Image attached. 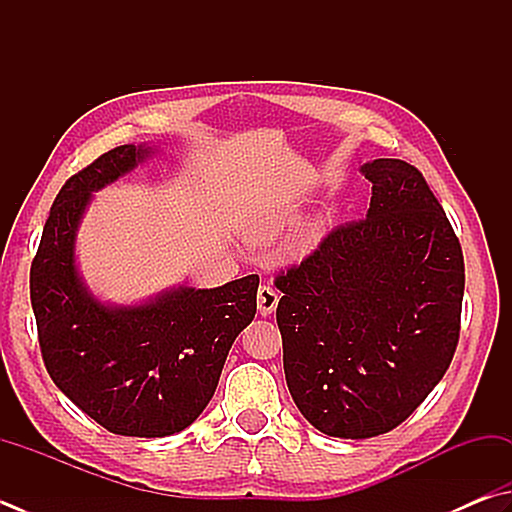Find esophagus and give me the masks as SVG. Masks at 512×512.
Returning <instances> with one entry per match:
<instances>
[{
  "label": "esophagus",
  "instance_id": "34e87169",
  "mask_svg": "<svg viewBox=\"0 0 512 512\" xmlns=\"http://www.w3.org/2000/svg\"><path fill=\"white\" fill-rule=\"evenodd\" d=\"M278 298H281V296H278L274 287L260 285L258 287V314L260 316L272 314L276 310V305H278Z\"/></svg>",
  "mask_w": 512,
  "mask_h": 512
}]
</instances>
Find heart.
Returning a JSON list of instances; mask_svg holds the SVG:
<instances>
[{"instance_id":"heart-1","label":"heart","mask_w":512,"mask_h":512,"mask_svg":"<svg viewBox=\"0 0 512 512\" xmlns=\"http://www.w3.org/2000/svg\"><path fill=\"white\" fill-rule=\"evenodd\" d=\"M281 229H283V220L272 218L256 225L252 231H249V236H252V240H256V243H267V240H272L281 234Z\"/></svg>"}]
</instances>
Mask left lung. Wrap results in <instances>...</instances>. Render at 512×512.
Instances as JSON below:
<instances>
[{"instance_id": "1", "label": "left lung", "mask_w": 512, "mask_h": 512, "mask_svg": "<svg viewBox=\"0 0 512 512\" xmlns=\"http://www.w3.org/2000/svg\"><path fill=\"white\" fill-rule=\"evenodd\" d=\"M370 209L278 274L287 388L323 435L397 428L443 379L459 341L464 254L419 169L365 162Z\"/></svg>"}]
</instances>
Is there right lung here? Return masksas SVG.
<instances>
[{
  "label": "right lung",
  "mask_w": 512,
  "mask_h": 512,
  "mask_svg": "<svg viewBox=\"0 0 512 512\" xmlns=\"http://www.w3.org/2000/svg\"><path fill=\"white\" fill-rule=\"evenodd\" d=\"M153 153L149 144H122L66 180L31 267V303L53 383L113 435L147 439L185 430L207 408L231 343L254 321L258 292L252 274L115 305L84 283L75 243L93 194Z\"/></svg>",
  "instance_id": "1"
}]
</instances>
